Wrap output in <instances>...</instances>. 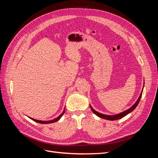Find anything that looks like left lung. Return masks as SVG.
Instances as JSON below:
<instances>
[{
    "label": "left lung",
    "mask_w": 158,
    "mask_h": 158,
    "mask_svg": "<svg viewBox=\"0 0 158 158\" xmlns=\"http://www.w3.org/2000/svg\"><path fill=\"white\" fill-rule=\"evenodd\" d=\"M143 88H144V87H143ZM142 91H143V89H142V92L140 93V95L139 98H138V99H137V101L136 102V103H135V104H134L133 106H132L131 108H129L128 109L126 110V111H123V112H122V113H121L114 114V115H107V114H102V113L97 112L96 111H95V110H94L92 107H91V106H90L91 109H92V111H93V113H94V114H96V115L98 116L99 117H101V118H104V119H107V120H109V121L118 120V119H120V118H123V117H125V116L127 115V114H128V113H130L131 112H132V111H133V110L136 107V106H138V103H139L140 100V98H141V97H142Z\"/></svg>",
    "instance_id": "obj_1"
}]
</instances>
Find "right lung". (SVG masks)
<instances>
[{"label":"right lung","mask_w":158,"mask_h":158,"mask_svg":"<svg viewBox=\"0 0 158 158\" xmlns=\"http://www.w3.org/2000/svg\"><path fill=\"white\" fill-rule=\"evenodd\" d=\"M64 111H65V109H64V110L63 111V112L60 115L57 117V118H55V119H53V120H51V121H40V120H36V119H34V118H30L31 120H33V121H35V122H37V123H41V124H49V123H55V122H56L57 121H59V119H60V118L63 116V114L64 113Z\"/></svg>","instance_id":"add662e5"}]
</instances>
